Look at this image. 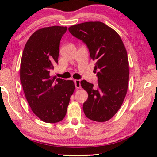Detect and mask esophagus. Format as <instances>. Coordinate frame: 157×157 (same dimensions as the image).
Listing matches in <instances>:
<instances>
[{"mask_svg": "<svg viewBox=\"0 0 157 157\" xmlns=\"http://www.w3.org/2000/svg\"><path fill=\"white\" fill-rule=\"evenodd\" d=\"M74 83H75V86L77 89H79L81 87L80 80L79 79H75V80H74Z\"/></svg>", "mask_w": 157, "mask_h": 157, "instance_id": "1", "label": "esophagus"}]
</instances>
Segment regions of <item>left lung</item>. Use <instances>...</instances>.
Listing matches in <instances>:
<instances>
[{"instance_id":"8db88e82","label":"left lung","mask_w":157,"mask_h":157,"mask_svg":"<svg viewBox=\"0 0 157 157\" xmlns=\"http://www.w3.org/2000/svg\"><path fill=\"white\" fill-rule=\"evenodd\" d=\"M68 30L86 45L91 59L96 62L97 88L84 79L80 82L89 95L83 104L84 113L90 120L107 121L121 108L128 88L129 62L125 47L119 34L100 21L72 25Z\"/></svg>"}]
</instances>
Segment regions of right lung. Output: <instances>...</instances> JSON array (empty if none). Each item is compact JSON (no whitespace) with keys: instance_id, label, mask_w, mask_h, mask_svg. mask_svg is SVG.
Returning a JSON list of instances; mask_svg holds the SVG:
<instances>
[{"instance_id":"obj_1","label":"right lung","mask_w":157,"mask_h":157,"mask_svg":"<svg viewBox=\"0 0 157 157\" xmlns=\"http://www.w3.org/2000/svg\"><path fill=\"white\" fill-rule=\"evenodd\" d=\"M66 27L44 28L32 34L25 44L20 79L32 111L45 123L62 121L75 90L72 80L50 75L58 63L59 43Z\"/></svg>"}]
</instances>
